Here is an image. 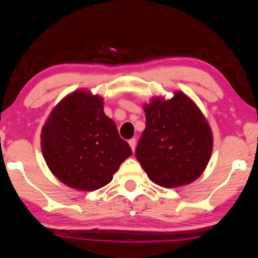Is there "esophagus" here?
Instances as JSON below:
<instances>
[{
	"label": "esophagus",
	"mask_w": 258,
	"mask_h": 258,
	"mask_svg": "<svg viewBox=\"0 0 258 258\" xmlns=\"http://www.w3.org/2000/svg\"><path fill=\"white\" fill-rule=\"evenodd\" d=\"M129 146H130V148H132L133 151H135V148H136V140H135V139L129 140Z\"/></svg>",
	"instance_id": "1"
}]
</instances>
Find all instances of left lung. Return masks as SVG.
I'll use <instances>...</instances> for the list:
<instances>
[{
    "instance_id": "obj_1",
    "label": "left lung",
    "mask_w": 258,
    "mask_h": 258,
    "mask_svg": "<svg viewBox=\"0 0 258 258\" xmlns=\"http://www.w3.org/2000/svg\"><path fill=\"white\" fill-rule=\"evenodd\" d=\"M147 124L136 158L148 177L164 188H177L200 177L213 151V133L197 105L181 91L170 100L144 104Z\"/></svg>"
}]
</instances>
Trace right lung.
Listing matches in <instances>:
<instances>
[{"label":"right lung","instance_id":"1","mask_svg":"<svg viewBox=\"0 0 258 258\" xmlns=\"http://www.w3.org/2000/svg\"><path fill=\"white\" fill-rule=\"evenodd\" d=\"M41 148L52 174L70 188L94 191L107 185L133 154L103 111V98L76 90L49 115Z\"/></svg>","mask_w":258,"mask_h":258}]
</instances>
